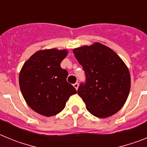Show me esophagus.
<instances>
[{
    "label": "esophagus",
    "mask_w": 147,
    "mask_h": 147,
    "mask_svg": "<svg viewBox=\"0 0 147 147\" xmlns=\"http://www.w3.org/2000/svg\"><path fill=\"white\" fill-rule=\"evenodd\" d=\"M74 87L75 88V89L76 90H77V89H78V88H79V83L78 82H76V83H74Z\"/></svg>",
    "instance_id": "1"
}]
</instances>
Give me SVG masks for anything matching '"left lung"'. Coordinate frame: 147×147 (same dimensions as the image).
<instances>
[{
  "mask_svg": "<svg viewBox=\"0 0 147 147\" xmlns=\"http://www.w3.org/2000/svg\"><path fill=\"white\" fill-rule=\"evenodd\" d=\"M73 52L86 75V82L80 85L77 93L87 110L102 119L116 113L130 90V74L124 61L100 42L76 48Z\"/></svg>",
  "mask_w": 147,
  "mask_h": 147,
  "instance_id": "1",
  "label": "left lung"
}]
</instances>
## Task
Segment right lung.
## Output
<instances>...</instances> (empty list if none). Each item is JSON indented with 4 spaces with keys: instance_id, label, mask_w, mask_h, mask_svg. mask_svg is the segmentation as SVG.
Here are the masks:
<instances>
[{
    "instance_id": "add662e5",
    "label": "right lung",
    "mask_w": 147,
    "mask_h": 147,
    "mask_svg": "<svg viewBox=\"0 0 147 147\" xmlns=\"http://www.w3.org/2000/svg\"><path fill=\"white\" fill-rule=\"evenodd\" d=\"M66 49H44L35 52L23 64L19 74V85L27 105L46 117L65 108L71 95L76 93L67 82V71L60 63L67 55Z\"/></svg>"
}]
</instances>
